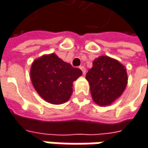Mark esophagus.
I'll list each match as a JSON object with an SVG mask.
<instances>
[{
  "mask_svg": "<svg viewBox=\"0 0 148 148\" xmlns=\"http://www.w3.org/2000/svg\"><path fill=\"white\" fill-rule=\"evenodd\" d=\"M79 68L81 69V71H82V74H83V75H85V73H86V69H85V67L82 66H80Z\"/></svg>",
  "mask_w": 148,
  "mask_h": 148,
  "instance_id": "1",
  "label": "esophagus"
}]
</instances>
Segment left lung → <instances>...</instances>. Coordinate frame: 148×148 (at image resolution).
<instances>
[{"instance_id": "8db88e82", "label": "left lung", "mask_w": 148, "mask_h": 148, "mask_svg": "<svg viewBox=\"0 0 148 148\" xmlns=\"http://www.w3.org/2000/svg\"><path fill=\"white\" fill-rule=\"evenodd\" d=\"M86 79L89 82L92 100L99 106L110 105L119 99L128 82L125 66L107 56H101L93 60Z\"/></svg>"}]
</instances>
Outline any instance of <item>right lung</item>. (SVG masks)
Returning a JSON list of instances; mask_svg holds the SVG:
<instances>
[{
	"mask_svg": "<svg viewBox=\"0 0 148 148\" xmlns=\"http://www.w3.org/2000/svg\"><path fill=\"white\" fill-rule=\"evenodd\" d=\"M82 75L55 54L44 55L34 60L30 78L38 95L52 104H61L69 100L73 91V82Z\"/></svg>",
	"mask_w": 148,
	"mask_h": 148,
	"instance_id": "right-lung-1",
	"label": "right lung"
}]
</instances>
